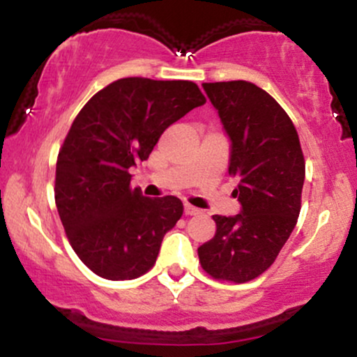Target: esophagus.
I'll return each instance as SVG.
<instances>
[{
    "label": "esophagus",
    "mask_w": 357,
    "mask_h": 357,
    "mask_svg": "<svg viewBox=\"0 0 357 357\" xmlns=\"http://www.w3.org/2000/svg\"><path fill=\"white\" fill-rule=\"evenodd\" d=\"M198 213H199L198 208L191 206V204H184V215L192 216V215H198Z\"/></svg>",
    "instance_id": "34e87169"
}]
</instances>
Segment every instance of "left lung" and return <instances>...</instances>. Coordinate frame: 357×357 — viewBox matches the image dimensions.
Returning a JSON list of instances; mask_svg holds the SVG:
<instances>
[{"instance_id":"left-lung-1","label":"left lung","mask_w":357,"mask_h":357,"mask_svg":"<svg viewBox=\"0 0 357 357\" xmlns=\"http://www.w3.org/2000/svg\"><path fill=\"white\" fill-rule=\"evenodd\" d=\"M203 89L230 139L228 173L241 208L233 216L213 215L216 233L198 257L211 277L243 284L275 261L296 228L304 154L290 117L264 89L245 80Z\"/></svg>"}]
</instances>
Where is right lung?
Instances as JSON below:
<instances>
[{"instance_id":"obj_1","label":"right lung","mask_w":357,"mask_h":357,"mask_svg":"<svg viewBox=\"0 0 357 357\" xmlns=\"http://www.w3.org/2000/svg\"><path fill=\"white\" fill-rule=\"evenodd\" d=\"M204 102L192 82L129 77L97 92L75 117L56 161L55 203L72 248L99 277L130 280L154 265L183 203L142 196L129 169Z\"/></svg>"}]
</instances>
